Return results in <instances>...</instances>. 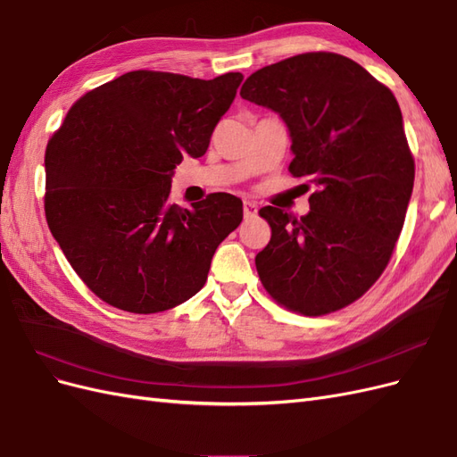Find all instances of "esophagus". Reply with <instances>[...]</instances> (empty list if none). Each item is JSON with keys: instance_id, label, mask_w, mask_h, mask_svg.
Listing matches in <instances>:
<instances>
[{"instance_id": "esophagus-1", "label": "esophagus", "mask_w": 457, "mask_h": 457, "mask_svg": "<svg viewBox=\"0 0 457 457\" xmlns=\"http://www.w3.org/2000/svg\"><path fill=\"white\" fill-rule=\"evenodd\" d=\"M257 204L255 202H250V200H244V217L245 219H252V217H257Z\"/></svg>"}]
</instances>
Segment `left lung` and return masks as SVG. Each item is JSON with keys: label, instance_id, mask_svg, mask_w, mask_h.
Returning a JSON list of instances; mask_svg holds the SVG:
<instances>
[{"label": "left lung", "instance_id": "1", "mask_svg": "<svg viewBox=\"0 0 457 457\" xmlns=\"http://www.w3.org/2000/svg\"><path fill=\"white\" fill-rule=\"evenodd\" d=\"M240 96L278 112L292 137L289 173L312 188L295 219L261 207L270 242L255 257L278 305L322 316L351 305L389 265L416 163L391 89L337 53H303L261 68Z\"/></svg>", "mask_w": 457, "mask_h": 457}]
</instances>
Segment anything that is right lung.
<instances>
[{"label": "right lung", "instance_id": "1", "mask_svg": "<svg viewBox=\"0 0 457 457\" xmlns=\"http://www.w3.org/2000/svg\"><path fill=\"white\" fill-rule=\"evenodd\" d=\"M244 76L135 71L72 104L46 150V217L68 262L116 309L152 314L198 294L242 200L170 204L173 170L200 158Z\"/></svg>", "mask_w": 457, "mask_h": 457}]
</instances>
